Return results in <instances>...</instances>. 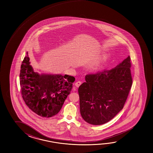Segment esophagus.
Here are the masks:
<instances>
[{"label":"esophagus","instance_id":"esophagus-1","mask_svg":"<svg viewBox=\"0 0 153 153\" xmlns=\"http://www.w3.org/2000/svg\"><path fill=\"white\" fill-rule=\"evenodd\" d=\"M81 85V81H77V82H76L75 83V86L76 87H79Z\"/></svg>","mask_w":153,"mask_h":153}]
</instances>
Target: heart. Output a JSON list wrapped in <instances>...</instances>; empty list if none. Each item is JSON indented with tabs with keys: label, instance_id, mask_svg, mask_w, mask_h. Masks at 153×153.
<instances>
[{
	"label": "heart",
	"instance_id": "b5f03b06",
	"mask_svg": "<svg viewBox=\"0 0 153 153\" xmlns=\"http://www.w3.org/2000/svg\"><path fill=\"white\" fill-rule=\"evenodd\" d=\"M99 64H100V62H98L97 63V64L95 65L94 66V67H93V68L94 70H96V69H97V67L99 66Z\"/></svg>",
	"mask_w": 153,
	"mask_h": 153
}]
</instances>
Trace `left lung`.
<instances>
[{
    "instance_id": "8db88e82",
    "label": "left lung",
    "mask_w": 153,
    "mask_h": 153,
    "mask_svg": "<svg viewBox=\"0 0 153 153\" xmlns=\"http://www.w3.org/2000/svg\"><path fill=\"white\" fill-rule=\"evenodd\" d=\"M131 57L111 70L88 74L80 86L81 117L89 124L100 125L116 116L125 105L132 85Z\"/></svg>"
}]
</instances>
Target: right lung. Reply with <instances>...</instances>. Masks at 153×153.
<instances>
[{"instance_id": "1", "label": "right lung", "mask_w": 153, "mask_h": 153, "mask_svg": "<svg viewBox=\"0 0 153 153\" xmlns=\"http://www.w3.org/2000/svg\"><path fill=\"white\" fill-rule=\"evenodd\" d=\"M27 53L20 71L22 99L29 108L42 117L56 115L72 88L75 78L60 74H39L34 72Z\"/></svg>"}]
</instances>
